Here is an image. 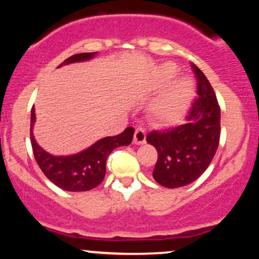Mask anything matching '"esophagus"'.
I'll return each instance as SVG.
<instances>
[{
  "label": "esophagus",
  "instance_id": "34e87169",
  "mask_svg": "<svg viewBox=\"0 0 259 259\" xmlns=\"http://www.w3.org/2000/svg\"><path fill=\"white\" fill-rule=\"evenodd\" d=\"M145 142H146V132L142 127H138L135 130V135H134V144L144 145Z\"/></svg>",
  "mask_w": 259,
  "mask_h": 259
}]
</instances>
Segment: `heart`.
I'll return each instance as SVG.
<instances>
[{
	"instance_id": "heart-1",
	"label": "heart",
	"mask_w": 259,
	"mask_h": 259,
	"mask_svg": "<svg viewBox=\"0 0 259 259\" xmlns=\"http://www.w3.org/2000/svg\"><path fill=\"white\" fill-rule=\"evenodd\" d=\"M178 70L174 65L165 64L160 69L157 86L163 88L171 81L177 75ZM194 96V82L187 76L177 79L167 91L154 101L152 112L159 120L164 123H177L185 117L191 105Z\"/></svg>"
}]
</instances>
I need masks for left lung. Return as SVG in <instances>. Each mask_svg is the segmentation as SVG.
I'll return each mask as SVG.
<instances>
[{
	"label": "left lung",
	"instance_id": "8db88e82",
	"mask_svg": "<svg viewBox=\"0 0 259 259\" xmlns=\"http://www.w3.org/2000/svg\"><path fill=\"white\" fill-rule=\"evenodd\" d=\"M197 78V95L185 123L162 132H152L146 141L158 152L153 179L159 185L177 189L200 178L209 167L221 138V108L212 85L192 64Z\"/></svg>",
	"mask_w": 259,
	"mask_h": 259
}]
</instances>
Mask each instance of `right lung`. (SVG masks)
I'll list each match as a JSON object with an SVG mask.
<instances>
[{
  "label": "right lung",
  "instance_id": "right-lung-1",
  "mask_svg": "<svg viewBox=\"0 0 259 259\" xmlns=\"http://www.w3.org/2000/svg\"><path fill=\"white\" fill-rule=\"evenodd\" d=\"M97 55V52L78 53L67 58L58 65L78 63V62L90 61ZM35 108L31 109L30 120V141L32 152L36 163L47 179H50L56 186L61 187L65 191H89L99 186L106 175V160L114 148L119 146H127L132 144L134 136V127L129 126L117 136L100 139L90 147L80 151L78 153L68 156H53L46 152L42 147L38 146L34 138Z\"/></svg>",
  "mask_w": 259,
  "mask_h": 259
}]
</instances>
